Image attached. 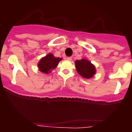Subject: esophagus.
Listing matches in <instances>:
<instances>
[{"label": "esophagus", "instance_id": "obj_1", "mask_svg": "<svg viewBox=\"0 0 132 132\" xmlns=\"http://www.w3.org/2000/svg\"><path fill=\"white\" fill-rule=\"evenodd\" d=\"M66 59L68 60V61H71V60H72V57H68L66 58Z\"/></svg>", "mask_w": 132, "mask_h": 132}]
</instances>
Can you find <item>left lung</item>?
<instances>
[{"label": "left lung", "mask_w": 132, "mask_h": 132, "mask_svg": "<svg viewBox=\"0 0 132 132\" xmlns=\"http://www.w3.org/2000/svg\"><path fill=\"white\" fill-rule=\"evenodd\" d=\"M75 63L77 73L84 78L89 79L94 77L96 74V71L95 66L89 60L82 59L80 60L75 61Z\"/></svg>", "instance_id": "1"}]
</instances>
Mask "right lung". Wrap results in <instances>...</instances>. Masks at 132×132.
<instances>
[{
	"instance_id": "right-lung-1",
	"label": "right lung",
	"mask_w": 132,
	"mask_h": 132,
	"mask_svg": "<svg viewBox=\"0 0 132 132\" xmlns=\"http://www.w3.org/2000/svg\"><path fill=\"white\" fill-rule=\"evenodd\" d=\"M61 61H62V58L55 57L52 54L50 53L39 60L38 64V69L43 73H50L57 66Z\"/></svg>"
}]
</instances>
